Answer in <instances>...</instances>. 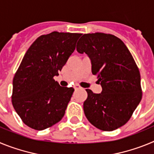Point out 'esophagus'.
Here are the masks:
<instances>
[{"instance_id": "34e87169", "label": "esophagus", "mask_w": 154, "mask_h": 154, "mask_svg": "<svg viewBox=\"0 0 154 154\" xmlns=\"http://www.w3.org/2000/svg\"><path fill=\"white\" fill-rule=\"evenodd\" d=\"M74 89H75V90H78V89H81V88H80L79 85H74Z\"/></svg>"}]
</instances>
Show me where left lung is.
<instances>
[{
    "instance_id": "left-lung-1",
    "label": "left lung",
    "mask_w": 154,
    "mask_h": 154,
    "mask_svg": "<svg viewBox=\"0 0 154 154\" xmlns=\"http://www.w3.org/2000/svg\"><path fill=\"white\" fill-rule=\"evenodd\" d=\"M76 50L90 58L101 93L86 89L83 109L88 120L99 130L112 131L123 126L142 99L140 74L125 44L109 34H85Z\"/></svg>"
}]
</instances>
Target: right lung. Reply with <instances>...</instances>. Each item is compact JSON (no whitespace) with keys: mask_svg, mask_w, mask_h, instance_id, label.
<instances>
[{"mask_svg":"<svg viewBox=\"0 0 154 154\" xmlns=\"http://www.w3.org/2000/svg\"><path fill=\"white\" fill-rule=\"evenodd\" d=\"M82 34L53 31L30 46L13 79L12 104L24 124L36 130L62 119L74 89L62 87L54 76L67 62Z\"/></svg>","mask_w":154,"mask_h":154,"instance_id":"add662e5","label":"right lung"}]
</instances>
